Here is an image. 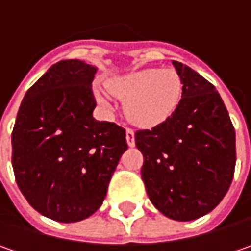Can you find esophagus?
Masks as SVG:
<instances>
[{"mask_svg": "<svg viewBox=\"0 0 251 251\" xmlns=\"http://www.w3.org/2000/svg\"><path fill=\"white\" fill-rule=\"evenodd\" d=\"M126 142H127L129 147L135 146V132L130 127H126Z\"/></svg>", "mask_w": 251, "mask_h": 251, "instance_id": "1", "label": "esophagus"}]
</instances>
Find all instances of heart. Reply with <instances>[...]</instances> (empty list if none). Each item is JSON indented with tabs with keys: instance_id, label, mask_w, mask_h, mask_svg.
<instances>
[{
	"instance_id": "heart-1",
	"label": "heart",
	"mask_w": 251,
	"mask_h": 251,
	"mask_svg": "<svg viewBox=\"0 0 251 251\" xmlns=\"http://www.w3.org/2000/svg\"><path fill=\"white\" fill-rule=\"evenodd\" d=\"M109 91L97 90V101L105 108L114 105L115 97L126 102L129 119L139 126H156L169 119L180 104L182 82L173 70L146 69L109 82Z\"/></svg>"
}]
</instances>
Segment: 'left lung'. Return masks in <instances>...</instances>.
Wrapping results in <instances>:
<instances>
[{"label":"left lung","instance_id":"1","mask_svg":"<svg viewBox=\"0 0 251 251\" xmlns=\"http://www.w3.org/2000/svg\"><path fill=\"white\" fill-rule=\"evenodd\" d=\"M182 82L174 114L137 130L142 180L151 203L174 221H194L224 200L233 180L236 135L219 93L201 74L173 61Z\"/></svg>","mask_w":251,"mask_h":251}]
</instances>
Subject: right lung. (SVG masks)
<instances>
[{
	"label": "right lung",
	"mask_w": 251,
	"mask_h": 251,
	"mask_svg": "<svg viewBox=\"0 0 251 251\" xmlns=\"http://www.w3.org/2000/svg\"><path fill=\"white\" fill-rule=\"evenodd\" d=\"M97 69L80 60L53 64L25 94L12 130V169L33 209L78 222L104 202L124 154L125 129L93 118Z\"/></svg>",
	"instance_id": "right-lung-1"
}]
</instances>
